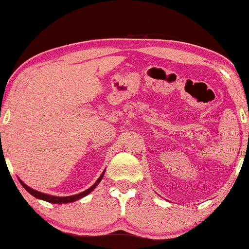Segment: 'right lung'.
I'll use <instances>...</instances> for the list:
<instances>
[{"label":"right lung","mask_w":249,"mask_h":249,"mask_svg":"<svg viewBox=\"0 0 249 249\" xmlns=\"http://www.w3.org/2000/svg\"><path fill=\"white\" fill-rule=\"evenodd\" d=\"M104 176V172L102 173V176L98 178V180L96 182L94 183L93 186L90 187V188H88L87 190H85V192L78 194V195H73V196H67V197H56V196H51V195H46V194H43V193H39V192H36V190H34L33 188H30V187H28L27 185H25L22 181H20V183H21L23 188H25L27 192H28L29 194H32V195L34 197H36V198H39V199H43V200H46V202L49 203H53V204H64V203H70V202H74V200L77 199H80L81 197L86 196L87 194H89L91 190H93L95 187L97 186V183L101 181L102 178H103Z\"/></svg>","instance_id":"add662e5"}]
</instances>
